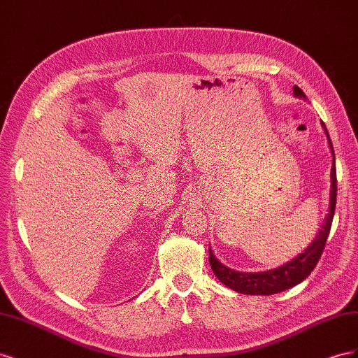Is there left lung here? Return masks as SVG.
<instances>
[{
	"mask_svg": "<svg viewBox=\"0 0 358 358\" xmlns=\"http://www.w3.org/2000/svg\"><path fill=\"white\" fill-rule=\"evenodd\" d=\"M294 94L297 96L306 99L305 92H303L299 86H294ZM329 143L334 157V150H333L330 138H329ZM336 194H338V179H336V166L333 161L329 215L326 216V221H324L320 233L317 234L315 239H313V242L305 249V251L279 268L267 270V272H259V273H243V272H234V270L222 266L218 259L215 258L212 249L209 246V263L216 278H218L221 282L225 284L229 288L237 292H242V294H252V296H257V294L272 296V294H276V292H282L288 288H292L294 285L300 284L301 280H305L310 275L312 270L315 268L318 259L324 252V248H326V242L331 229L333 215L336 209Z\"/></svg>",
	"mask_w": 358,
	"mask_h": 358,
	"instance_id": "1",
	"label": "left lung"
}]
</instances>
